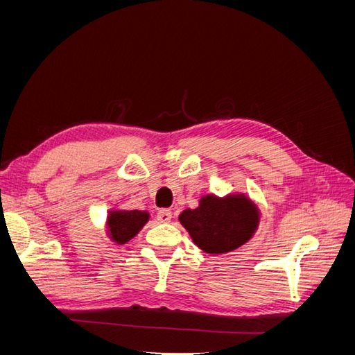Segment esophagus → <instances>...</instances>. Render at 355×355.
<instances>
[{"mask_svg": "<svg viewBox=\"0 0 355 355\" xmlns=\"http://www.w3.org/2000/svg\"><path fill=\"white\" fill-rule=\"evenodd\" d=\"M171 218H173V213H171V211L167 210V209H163V210H159V211L157 213V219H158L159 222H163V223H168V222L171 220Z\"/></svg>", "mask_w": 355, "mask_h": 355, "instance_id": "esophagus-1", "label": "esophagus"}]
</instances>
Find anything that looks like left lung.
Here are the masks:
<instances>
[{
  "label": "left lung",
  "mask_w": 355,
  "mask_h": 355,
  "mask_svg": "<svg viewBox=\"0 0 355 355\" xmlns=\"http://www.w3.org/2000/svg\"><path fill=\"white\" fill-rule=\"evenodd\" d=\"M179 220L201 250L220 254L239 249L252 239L259 211L241 194L227 198L206 196L200 200V207L182 211Z\"/></svg>",
  "instance_id": "obj_1"
}]
</instances>
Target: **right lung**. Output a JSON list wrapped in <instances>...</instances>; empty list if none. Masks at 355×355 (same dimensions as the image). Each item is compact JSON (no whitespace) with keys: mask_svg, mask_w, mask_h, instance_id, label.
Returning a JSON list of instances; mask_svg holds the SVG:
<instances>
[{"mask_svg":"<svg viewBox=\"0 0 355 355\" xmlns=\"http://www.w3.org/2000/svg\"><path fill=\"white\" fill-rule=\"evenodd\" d=\"M148 211L141 210H116L111 211L106 225L111 235V240L116 244H125L144 228L148 222Z\"/></svg>","mask_w":355,"mask_h":355,"instance_id":"obj_1","label":"right lung"}]
</instances>
